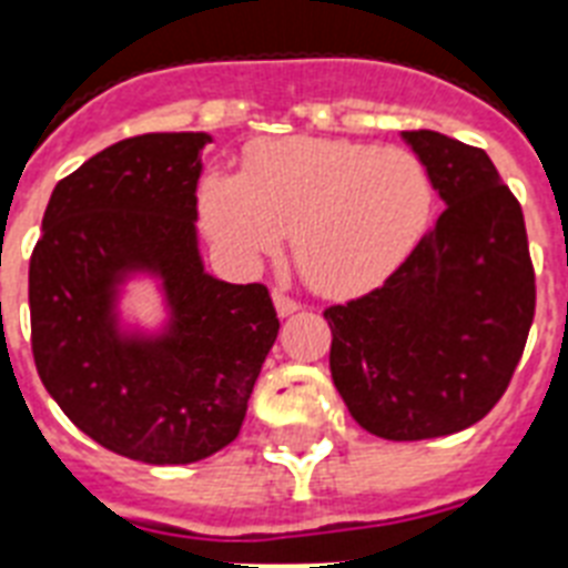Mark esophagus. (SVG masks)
I'll return each instance as SVG.
<instances>
[{"label":"esophagus","instance_id":"obj_1","mask_svg":"<svg viewBox=\"0 0 568 568\" xmlns=\"http://www.w3.org/2000/svg\"><path fill=\"white\" fill-rule=\"evenodd\" d=\"M271 297H274L276 312H280L283 318H288V315H294V312L301 310V303L294 301V297H288V294H285V292H280V288H274V294H271Z\"/></svg>","mask_w":568,"mask_h":568}]
</instances>
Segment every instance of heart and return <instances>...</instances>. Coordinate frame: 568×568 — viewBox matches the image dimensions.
Segmentation results:
<instances>
[{"label":"heart","mask_w":568,"mask_h":568,"mask_svg":"<svg viewBox=\"0 0 568 568\" xmlns=\"http://www.w3.org/2000/svg\"><path fill=\"white\" fill-rule=\"evenodd\" d=\"M427 164L404 146L336 138L256 144L244 171L205 173L196 212L209 239L239 265L271 256L292 235L303 283L324 297L383 285L430 226Z\"/></svg>","instance_id":"1"}]
</instances>
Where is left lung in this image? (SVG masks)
Masks as SVG:
<instances>
[{"mask_svg":"<svg viewBox=\"0 0 568 568\" xmlns=\"http://www.w3.org/2000/svg\"><path fill=\"white\" fill-rule=\"evenodd\" d=\"M445 212L386 283L324 310L329 374L359 427L392 442L477 424L510 386L528 342L537 283L519 200L493 159L415 129Z\"/></svg>","mask_w":568,"mask_h":568,"instance_id":"8db88e82","label":"left lung"}]
</instances>
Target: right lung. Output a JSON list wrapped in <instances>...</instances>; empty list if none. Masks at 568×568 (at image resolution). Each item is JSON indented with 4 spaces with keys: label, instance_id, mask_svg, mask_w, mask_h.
Segmentation results:
<instances>
[{
    "label": "right lung",
    "instance_id": "obj_1",
    "mask_svg": "<svg viewBox=\"0 0 568 568\" xmlns=\"http://www.w3.org/2000/svg\"><path fill=\"white\" fill-rule=\"evenodd\" d=\"M205 132H150L105 146L58 182L29 262L31 354L64 415L102 448L185 466L241 430L280 318L262 283L203 271L196 180ZM163 276L172 324L123 337L116 285Z\"/></svg>",
    "mask_w": 568,
    "mask_h": 568
}]
</instances>
